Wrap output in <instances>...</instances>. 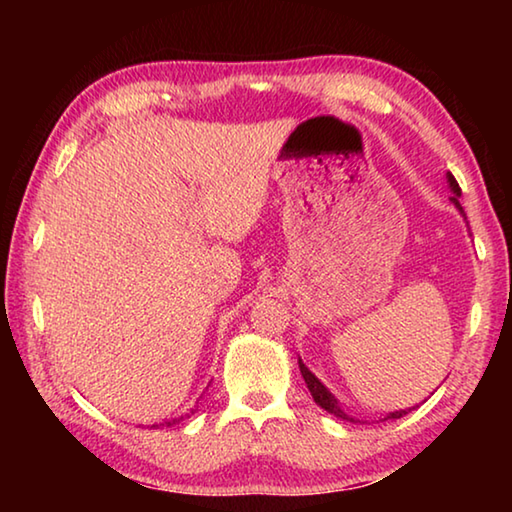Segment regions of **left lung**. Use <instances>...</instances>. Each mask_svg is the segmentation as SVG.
Returning <instances> with one entry per match:
<instances>
[{"label": "left lung", "instance_id": "1", "mask_svg": "<svg viewBox=\"0 0 512 512\" xmlns=\"http://www.w3.org/2000/svg\"><path fill=\"white\" fill-rule=\"evenodd\" d=\"M447 183H449V189H452V192H454V196H452V203L458 207V210L463 212L461 203H458V198H461V187H458L456 178L452 176V173H447ZM298 366H300L302 377H305V384H307V388H309L311 397H314V402L320 406V409H325L327 413L336 415V418H339V420H348V422H354V420L350 418V415L341 409L339 400H336V397H334L332 393H329L323 384H320V379L314 375V372H311V370L305 366V363H302V359H298ZM409 411H411V409H406V411H395V413H388L384 420H395V418H402V415H406V413H409Z\"/></svg>", "mask_w": 512, "mask_h": 512}]
</instances>
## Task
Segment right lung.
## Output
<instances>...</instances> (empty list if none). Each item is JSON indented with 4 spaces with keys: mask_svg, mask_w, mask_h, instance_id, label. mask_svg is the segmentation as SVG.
Wrapping results in <instances>:
<instances>
[{
    "mask_svg": "<svg viewBox=\"0 0 512 512\" xmlns=\"http://www.w3.org/2000/svg\"><path fill=\"white\" fill-rule=\"evenodd\" d=\"M196 409H198V406H196ZM196 409H192V413L196 411ZM187 418H189V413H187ZM180 420H183V418H176V420H169V422H164L162 424V427H173V424H176V422H180ZM153 427H158V424H153Z\"/></svg>",
    "mask_w": 512,
    "mask_h": 512,
    "instance_id": "add662e5",
    "label": "right lung"
}]
</instances>
